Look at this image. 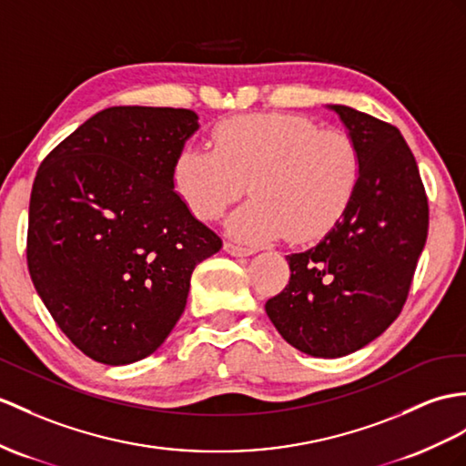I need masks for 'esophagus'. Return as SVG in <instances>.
Wrapping results in <instances>:
<instances>
[{"mask_svg":"<svg viewBox=\"0 0 466 466\" xmlns=\"http://www.w3.org/2000/svg\"><path fill=\"white\" fill-rule=\"evenodd\" d=\"M223 248H225V253H229L231 257H248V255L255 253L253 248H247V247L235 245V243H225Z\"/></svg>","mask_w":466,"mask_h":466,"instance_id":"esophagus-1","label":"esophagus"}]
</instances>
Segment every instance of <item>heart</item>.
Returning <instances> with one entry per match:
<instances>
[{
    "mask_svg": "<svg viewBox=\"0 0 466 466\" xmlns=\"http://www.w3.org/2000/svg\"><path fill=\"white\" fill-rule=\"evenodd\" d=\"M360 172V150L346 132L320 130L306 116L267 112L221 122L213 150L181 147L172 179L201 221L219 219L248 181L255 198L231 215L227 229L243 243L258 245L287 235L304 243L330 231L354 198Z\"/></svg>",
    "mask_w": 466,
    "mask_h": 466,
    "instance_id": "heart-1",
    "label": "heart"
}]
</instances>
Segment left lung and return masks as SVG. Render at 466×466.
Instances as JSON below:
<instances>
[{
    "label": "left lung",
    "mask_w": 466,
    "mask_h": 466,
    "mask_svg": "<svg viewBox=\"0 0 466 466\" xmlns=\"http://www.w3.org/2000/svg\"><path fill=\"white\" fill-rule=\"evenodd\" d=\"M328 108L360 150L358 187L319 245L287 257L289 285L265 310L290 346L314 358H342L400 316L427 241L429 206L400 130L344 105Z\"/></svg>",
    "instance_id": "8db88e82"
}]
</instances>
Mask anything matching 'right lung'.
<instances>
[{
    "label": "right lung",
    "mask_w": 466,
    "mask_h": 466,
    "mask_svg": "<svg viewBox=\"0 0 466 466\" xmlns=\"http://www.w3.org/2000/svg\"><path fill=\"white\" fill-rule=\"evenodd\" d=\"M198 120L186 108L110 106L37 169L29 275L56 326L100 364L154 354L186 309L191 272L223 245L174 189Z\"/></svg>",
    "instance_id": "right-lung-1"
}]
</instances>
